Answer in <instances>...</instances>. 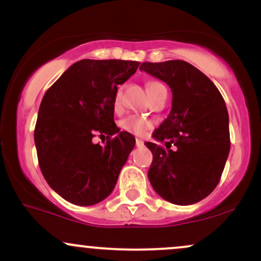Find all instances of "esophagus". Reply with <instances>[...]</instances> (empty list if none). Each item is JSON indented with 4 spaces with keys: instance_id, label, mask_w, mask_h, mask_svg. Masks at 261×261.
<instances>
[{
    "instance_id": "esophagus-1",
    "label": "esophagus",
    "mask_w": 261,
    "mask_h": 261,
    "mask_svg": "<svg viewBox=\"0 0 261 261\" xmlns=\"http://www.w3.org/2000/svg\"><path fill=\"white\" fill-rule=\"evenodd\" d=\"M136 146L137 147H142L144 146V141L141 139H136Z\"/></svg>"
}]
</instances>
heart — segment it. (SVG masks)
<instances>
[{"mask_svg":"<svg viewBox=\"0 0 261 261\" xmlns=\"http://www.w3.org/2000/svg\"><path fill=\"white\" fill-rule=\"evenodd\" d=\"M157 84H160V83H156V82L148 83L147 90H150L151 88ZM119 102H120V90H117L115 94V98H114V105L117 107ZM150 126H151L150 121H147V120L144 119V117H140L136 115H130L120 121V127H121L122 130L127 131V133L134 134V135H142V134H144Z\"/></svg>","mask_w":261,"mask_h":261,"instance_id":"1","label":"heart"}]
</instances>
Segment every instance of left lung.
<instances>
[{
    "label": "left lung",
    "mask_w": 261,
    "mask_h": 261,
    "mask_svg": "<svg viewBox=\"0 0 261 261\" xmlns=\"http://www.w3.org/2000/svg\"><path fill=\"white\" fill-rule=\"evenodd\" d=\"M140 70L172 90L170 115L154 130L156 141L145 142L153 156L151 186L173 204L199 202L219 183L230 150L224 99L207 75L185 61L145 62Z\"/></svg>",
    "instance_id": "1"
}]
</instances>
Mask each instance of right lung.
I'll return each mask as SVG.
<instances>
[{
	"instance_id": "obj_1",
	"label": "right lung",
	"mask_w": 261,
	"mask_h": 261,
	"mask_svg": "<svg viewBox=\"0 0 261 261\" xmlns=\"http://www.w3.org/2000/svg\"><path fill=\"white\" fill-rule=\"evenodd\" d=\"M139 62L94 61L74 63L45 91L34 144L45 181L59 196L76 205L104 200L135 147V137L114 121L117 85L136 73ZM107 136V145L94 144Z\"/></svg>"
}]
</instances>
